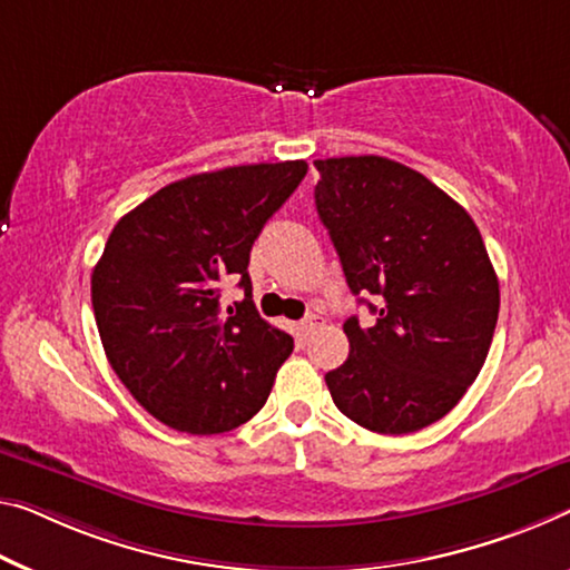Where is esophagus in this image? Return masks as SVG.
<instances>
[{"label":"esophagus","instance_id":"1","mask_svg":"<svg viewBox=\"0 0 570 570\" xmlns=\"http://www.w3.org/2000/svg\"><path fill=\"white\" fill-rule=\"evenodd\" d=\"M321 326V318L318 315H308V318H303L301 323H297V331H301V336H308V334H313L315 328Z\"/></svg>","mask_w":570,"mask_h":570}]
</instances>
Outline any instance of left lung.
Masks as SVG:
<instances>
[{
    "mask_svg": "<svg viewBox=\"0 0 570 570\" xmlns=\"http://www.w3.org/2000/svg\"><path fill=\"white\" fill-rule=\"evenodd\" d=\"M315 208L374 326L344 323L348 358L326 374L366 431L405 435L456 407L492 346L499 279L474 218L407 165L380 155L315 160Z\"/></svg>",
    "mask_w": 570,
    "mask_h": 570,
    "instance_id": "left-lung-1",
    "label": "left lung"
}]
</instances>
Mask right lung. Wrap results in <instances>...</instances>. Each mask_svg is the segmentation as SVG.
Here are the masks:
<instances>
[{
  "mask_svg": "<svg viewBox=\"0 0 570 570\" xmlns=\"http://www.w3.org/2000/svg\"><path fill=\"white\" fill-rule=\"evenodd\" d=\"M308 173L305 160L236 165L175 180L119 218L91 275L104 352L147 413L180 433L247 423L293 336L252 303V244ZM226 276L245 301L217 305Z\"/></svg>",
  "mask_w": 570,
  "mask_h": 570,
  "instance_id": "add662e5",
  "label": "right lung"
}]
</instances>
